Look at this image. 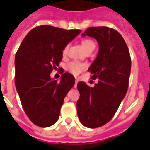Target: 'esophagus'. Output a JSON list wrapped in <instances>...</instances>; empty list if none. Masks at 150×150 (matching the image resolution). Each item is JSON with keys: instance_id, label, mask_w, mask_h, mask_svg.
<instances>
[{"instance_id": "34e87169", "label": "esophagus", "mask_w": 150, "mask_h": 150, "mask_svg": "<svg viewBox=\"0 0 150 150\" xmlns=\"http://www.w3.org/2000/svg\"><path fill=\"white\" fill-rule=\"evenodd\" d=\"M78 82H79V79H75V88H76L77 87V84Z\"/></svg>"}]
</instances>
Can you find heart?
Here are the masks:
<instances>
[{"label": "heart", "mask_w": 150, "mask_h": 150, "mask_svg": "<svg viewBox=\"0 0 150 150\" xmlns=\"http://www.w3.org/2000/svg\"><path fill=\"white\" fill-rule=\"evenodd\" d=\"M82 48L84 49V50L86 52L88 51V50H93L95 49V43L93 41L91 40H84L82 41ZM68 46H65V47L63 49V54H65L68 51ZM87 65L85 63H82V62H79V61H71L70 63H68L67 65H66V70L68 71L69 72L71 73L72 75H77L79 74L83 71L86 68Z\"/></svg>", "instance_id": "heart-1"}]
</instances>
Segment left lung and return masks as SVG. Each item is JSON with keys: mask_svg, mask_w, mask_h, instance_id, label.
I'll list each match as a JSON object with an SVG mask.
<instances>
[{"mask_svg": "<svg viewBox=\"0 0 150 150\" xmlns=\"http://www.w3.org/2000/svg\"><path fill=\"white\" fill-rule=\"evenodd\" d=\"M96 40L97 57L88 70L92 79H98L94 87L84 82L78 83L80 97L77 114L87 128L101 127L111 120L125 96L131 72L128 46L115 29L105 26L90 27L82 34Z\"/></svg>", "mask_w": 150, "mask_h": 150, "instance_id": "8db88e82", "label": "left lung"}]
</instances>
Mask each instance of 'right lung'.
I'll use <instances>...</instances> for the list:
<instances>
[{
    "label": "right lung",
    "instance_id": "right-lung-1",
    "mask_svg": "<svg viewBox=\"0 0 150 150\" xmlns=\"http://www.w3.org/2000/svg\"><path fill=\"white\" fill-rule=\"evenodd\" d=\"M80 33V29L37 26L25 36L15 54V87L25 114L36 125L46 128L58 120L75 77L65 72L57 82L50 73L62 60L64 48Z\"/></svg>",
    "mask_w": 150,
    "mask_h": 150
}]
</instances>
